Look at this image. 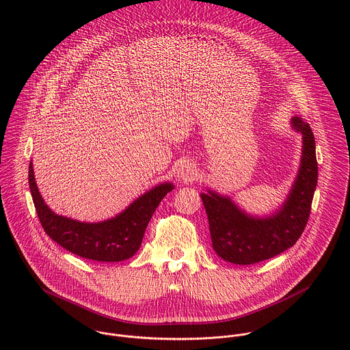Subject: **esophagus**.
Wrapping results in <instances>:
<instances>
[{"label": "esophagus", "instance_id": "obj_1", "mask_svg": "<svg viewBox=\"0 0 350 350\" xmlns=\"http://www.w3.org/2000/svg\"><path fill=\"white\" fill-rule=\"evenodd\" d=\"M194 175H196V170L191 164L189 163H183L179 165L178 171H176V176L180 178L182 180L185 182H191L194 179Z\"/></svg>", "mask_w": 350, "mask_h": 350}]
</instances>
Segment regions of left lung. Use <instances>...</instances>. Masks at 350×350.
Wrapping results in <instances>:
<instances>
[{
	"label": "left lung",
	"instance_id": "8db88e82",
	"mask_svg": "<svg viewBox=\"0 0 350 350\" xmlns=\"http://www.w3.org/2000/svg\"><path fill=\"white\" fill-rule=\"evenodd\" d=\"M303 136L299 174L288 198L271 217L256 218L240 210L230 198L208 190L200 194L206 208L213 250L225 261L248 265L291 248L299 240L310 217L318 179L312 131L300 117L291 120Z\"/></svg>",
	"mask_w": 350,
	"mask_h": 350
}]
</instances>
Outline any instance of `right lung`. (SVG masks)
Segmentation results:
<instances>
[{"label":"right lung","mask_w":350,"mask_h":350,"mask_svg":"<svg viewBox=\"0 0 350 350\" xmlns=\"http://www.w3.org/2000/svg\"><path fill=\"white\" fill-rule=\"evenodd\" d=\"M28 183L38 217L47 236L77 256L103 262L126 260L139 250L156 207L174 189L171 183H161L114 218L86 224L57 215L44 203L36 186L32 161L29 163Z\"/></svg>","instance_id":"1"}]
</instances>
